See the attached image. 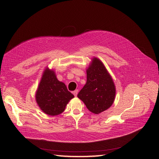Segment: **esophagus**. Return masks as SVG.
<instances>
[{
	"mask_svg": "<svg viewBox=\"0 0 159 159\" xmlns=\"http://www.w3.org/2000/svg\"><path fill=\"white\" fill-rule=\"evenodd\" d=\"M78 93H79V90H78V89H76V90H75V91H73V94H74V95L75 97H76L77 94H78Z\"/></svg>",
	"mask_w": 159,
	"mask_h": 159,
	"instance_id": "1",
	"label": "esophagus"
}]
</instances>
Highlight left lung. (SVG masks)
I'll return each instance as SVG.
<instances>
[{
	"mask_svg": "<svg viewBox=\"0 0 159 159\" xmlns=\"http://www.w3.org/2000/svg\"><path fill=\"white\" fill-rule=\"evenodd\" d=\"M116 86L111 76L101 61L93 57L87 68V83L77 97L91 112H103L114 102Z\"/></svg>",
	"mask_w": 159,
	"mask_h": 159,
	"instance_id": "1",
	"label": "left lung"
}]
</instances>
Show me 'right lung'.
<instances>
[{
    "instance_id": "1",
    "label": "right lung",
    "mask_w": 159,
    "mask_h": 159,
    "mask_svg": "<svg viewBox=\"0 0 159 159\" xmlns=\"http://www.w3.org/2000/svg\"><path fill=\"white\" fill-rule=\"evenodd\" d=\"M74 97L66 84L58 80L53 69L45 68L35 93L36 102L41 110L48 116H58Z\"/></svg>"
}]
</instances>
